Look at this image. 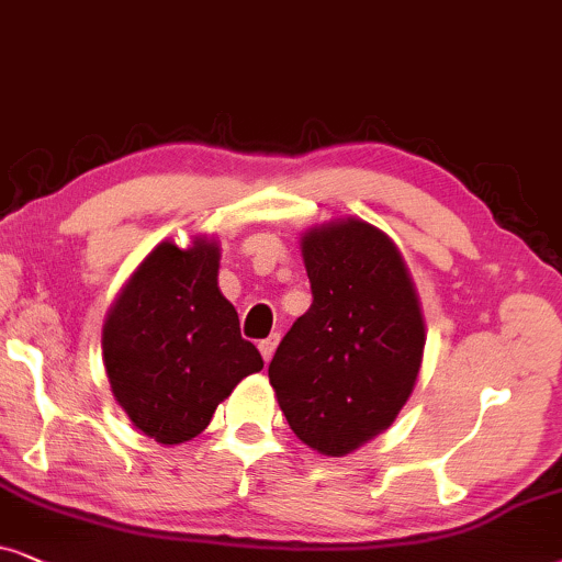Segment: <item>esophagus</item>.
Wrapping results in <instances>:
<instances>
[{
    "label": "esophagus",
    "mask_w": 562,
    "mask_h": 562,
    "mask_svg": "<svg viewBox=\"0 0 562 562\" xmlns=\"http://www.w3.org/2000/svg\"><path fill=\"white\" fill-rule=\"evenodd\" d=\"M277 344H280V334H269L267 339L259 341V351H261V357H265V362H269V359H272Z\"/></svg>",
    "instance_id": "esophagus-1"
}]
</instances>
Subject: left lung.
I'll return each instance as SVG.
<instances>
[{
    "label": "left lung",
    "instance_id": "left-lung-1",
    "mask_svg": "<svg viewBox=\"0 0 562 562\" xmlns=\"http://www.w3.org/2000/svg\"><path fill=\"white\" fill-rule=\"evenodd\" d=\"M313 303L269 362V383L303 445L341 458L395 422L424 357V316L401 251L359 218L301 238Z\"/></svg>",
    "mask_w": 562,
    "mask_h": 562
}]
</instances>
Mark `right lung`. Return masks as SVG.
Returning a JSON list of instances; mask_svg holds the SVG:
<instances>
[{
    "instance_id": "right-lung-1",
    "label": "right lung",
    "mask_w": 562,
    "mask_h": 562,
    "mask_svg": "<svg viewBox=\"0 0 562 562\" xmlns=\"http://www.w3.org/2000/svg\"><path fill=\"white\" fill-rule=\"evenodd\" d=\"M221 249L161 241L120 290L102 328V359L120 408L159 445H182L223 398L265 368L218 288Z\"/></svg>"
}]
</instances>
